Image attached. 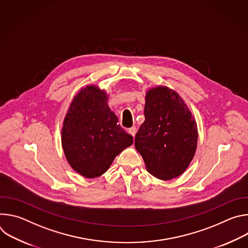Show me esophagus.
I'll use <instances>...</instances> for the list:
<instances>
[{
  "label": "esophagus",
  "instance_id": "obj_1",
  "mask_svg": "<svg viewBox=\"0 0 248 248\" xmlns=\"http://www.w3.org/2000/svg\"><path fill=\"white\" fill-rule=\"evenodd\" d=\"M136 131H137V129H136V127H135V126H132V127H130V128L128 129V133H129V134H131L132 136H134V135H135Z\"/></svg>",
  "mask_w": 248,
  "mask_h": 248
}]
</instances>
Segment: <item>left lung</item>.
Instances as JSON below:
<instances>
[{
    "mask_svg": "<svg viewBox=\"0 0 248 248\" xmlns=\"http://www.w3.org/2000/svg\"><path fill=\"white\" fill-rule=\"evenodd\" d=\"M145 100V121L135 135L134 146L155 178L175 179L195 155L196 121L181 95L168 86L149 88Z\"/></svg>",
    "mask_w": 248,
    "mask_h": 248,
    "instance_id": "obj_1",
    "label": "left lung"
}]
</instances>
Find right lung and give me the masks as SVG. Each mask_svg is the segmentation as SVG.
Here are the masks:
<instances>
[{
	"label": "right lung",
	"mask_w": 248,
	"mask_h": 248,
	"mask_svg": "<svg viewBox=\"0 0 248 248\" xmlns=\"http://www.w3.org/2000/svg\"><path fill=\"white\" fill-rule=\"evenodd\" d=\"M108 100L107 91L88 84L74 97L62 122L61 139L65 159L87 179L105 173L116 156L133 143Z\"/></svg>",
	"instance_id": "right-lung-1"
}]
</instances>
